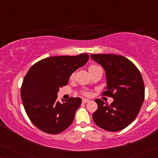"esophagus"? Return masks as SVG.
I'll list each match as a JSON object with an SVG mask.
<instances>
[{"label":"esophagus","instance_id":"esophagus-1","mask_svg":"<svg viewBox=\"0 0 158 158\" xmlns=\"http://www.w3.org/2000/svg\"><path fill=\"white\" fill-rule=\"evenodd\" d=\"M90 100H89V99H87V98H83V103H87L88 102H90Z\"/></svg>","mask_w":158,"mask_h":158}]
</instances>
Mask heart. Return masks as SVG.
I'll return each instance as SVG.
<instances>
[{
  "label": "heart",
  "instance_id": "heart-1",
  "mask_svg": "<svg viewBox=\"0 0 158 158\" xmlns=\"http://www.w3.org/2000/svg\"><path fill=\"white\" fill-rule=\"evenodd\" d=\"M99 68L98 66H96V65H90V66L89 67V71H90V70H94V69H96V68ZM73 76H74V74L71 75L70 78H73ZM85 95H88V93H85Z\"/></svg>",
  "mask_w": 158,
  "mask_h": 158
}]
</instances>
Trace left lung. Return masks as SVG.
Listing matches in <instances>:
<instances>
[{
    "label": "left lung",
    "instance_id": "8db88e82",
    "mask_svg": "<svg viewBox=\"0 0 158 158\" xmlns=\"http://www.w3.org/2000/svg\"><path fill=\"white\" fill-rule=\"evenodd\" d=\"M90 57L106 72L107 86L103 95L114 99L110 105L96 99L98 109L93 114V119L106 131L122 130L135 119L144 102L141 73L132 62L122 55L91 54Z\"/></svg>",
    "mask_w": 158,
    "mask_h": 158
}]
</instances>
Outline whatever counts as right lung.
Returning a JSON list of instances; mask_svg holds the SVG:
<instances>
[{"instance_id":"add662e5","label":"right lung","mask_w":158,"mask_h":158,"mask_svg":"<svg viewBox=\"0 0 158 158\" xmlns=\"http://www.w3.org/2000/svg\"><path fill=\"white\" fill-rule=\"evenodd\" d=\"M89 59L87 54L54 56L32 65L23 81L21 97L31 122L44 132L57 135L72 124L81 98L57 101L60 88L66 85L73 73Z\"/></svg>"}]
</instances>
